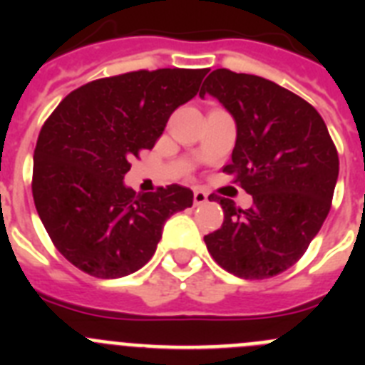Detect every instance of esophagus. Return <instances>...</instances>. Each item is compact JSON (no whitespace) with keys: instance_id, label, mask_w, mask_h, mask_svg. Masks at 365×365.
Wrapping results in <instances>:
<instances>
[{"instance_id":"obj_1","label":"esophagus","mask_w":365,"mask_h":365,"mask_svg":"<svg viewBox=\"0 0 365 365\" xmlns=\"http://www.w3.org/2000/svg\"><path fill=\"white\" fill-rule=\"evenodd\" d=\"M206 201H208V193L202 192V190L199 188L193 190V202H195V205H202V202Z\"/></svg>"}]
</instances>
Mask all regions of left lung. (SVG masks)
<instances>
[{
    "label": "left lung",
    "instance_id": "left-lung-1",
    "mask_svg": "<svg viewBox=\"0 0 365 365\" xmlns=\"http://www.w3.org/2000/svg\"><path fill=\"white\" fill-rule=\"evenodd\" d=\"M206 93L237 125L232 160L222 172L254 199L243 210L212 193L225 221L205 235L206 248L237 278H272L305 254L331 210L340 164L336 146L320 113L270 80L215 69L199 96Z\"/></svg>",
    "mask_w": 365,
    "mask_h": 365
}]
</instances>
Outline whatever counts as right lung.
I'll return each mask as SVG.
<instances>
[{"label":"right lung","instance_id":"add662e5","mask_svg":"<svg viewBox=\"0 0 365 365\" xmlns=\"http://www.w3.org/2000/svg\"><path fill=\"white\" fill-rule=\"evenodd\" d=\"M208 69H157L93 80L58 104L34 150L32 197L51 241L95 278L133 274L157 250L170 215L193 202L179 185L135 193L122 182Z\"/></svg>","mask_w":365,"mask_h":365}]
</instances>
